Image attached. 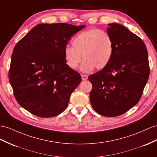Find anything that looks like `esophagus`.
<instances>
[{
	"label": "esophagus",
	"instance_id": "1",
	"mask_svg": "<svg viewBox=\"0 0 157 157\" xmlns=\"http://www.w3.org/2000/svg\"><path fill=\"white\" fill-rule=\"evenodd\" d=\"M87 75H83V74H82V80H86L87 79Z\"/></svg>",
	"mask_w": 157,
	"mask_h": 157
}]
</instances>
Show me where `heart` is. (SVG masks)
Returning <instances> with one entry per match:
<instances>
[{
  "instance_id": "b5f03b06",
  "label": "heart",
  "mask_w": 157,
  "mask_h": 157,
  "mask_svg": "<svg viewBox=\"0 0 157 157\" xmlns=\"http://www.w3.org/2000/svg\"><path fill=\"white\" fill-rule=\"evenodd\" d=\"M71 46L64 48L63 54L67 65L75 69L82 58L81 66L83 72L90 71L95 67H105L114 53V42L110 34L105 30L92 29L83 31L72 39Z\"/></svg>"
}]
</instances>
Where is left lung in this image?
Returning <instances> with one entry per match:
<instances>
[{
	"mask_svg": "<svg viewBox=\"0 0 157 157\" xmlns=\"http://www.w3.org/2000/svg\"><path fill=\"white\" fill-rule=\"evenodd\" d=\"M107 28L114 42L109 64L89 76L92 84L90 101L98 113L116 117L137 103L150 74L148 52L138 36L117 23Z\"/></svg>",
	"mask_w": 157,
	"mask_h": 157,
	"instance_id": "left-lung-1",
	"label": "left lung"
}]
</instances>
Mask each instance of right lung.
I'll return each mask as SVG.
<instances>
[{
	"mask_svg": "<svg viewBox=\"0 0 157 157\" xmlns=\"http://www.w3.org/2000/svg\"><path fill=\"white\" fill-rule=\"evenodd\" d=\"M85 26L40 24L18 41L12 54L9 79L20 105L44 118L66 109L82 78L66 64L64 48L71 36Z\"/></svg>",
	"mask_w": 157,
	"mask_h": 157,
	"instance_id": "1",
	"label": "right lung"
}]
</instances>
